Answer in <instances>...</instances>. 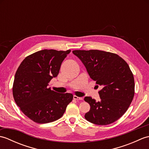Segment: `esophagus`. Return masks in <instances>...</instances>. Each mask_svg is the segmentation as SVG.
Masks as SVG:
<instances>
[{
    "instance_id": "esophagus-1",
    "label": "esophagus",
    "mask_w": 149,
    "mask_h": 149,
    "mask_svg": "<svg viewBox=\"0 0 149 149\" xmlns=\"http://www.w3.org/2000/svg\"><path fill=\"white\" fill-rule=\"evenodd\" d=\"M74 99L75 100H83V97H77L76 95H74Z\"/></svg>"
}]
</instances>
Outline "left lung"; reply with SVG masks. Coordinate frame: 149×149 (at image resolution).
<instances>
[{"instance_id":"left-lung-1","label":"left lung","mask_w":149,"mask_h":149,"mask_svg":"<svg viewBox=\"0 0 149 149\" xmlns=\"http://www.w3.org/2000/svg\"><path fill=\"white\" fill-rule=\"evenodd\" d=\"M72 52L81 60L97 86L102 87L99 91V102L91 97L84 98L90 106L85 118L99 125L115 122L127 111L134 95V76L128 64L116 54L103 50Z\"/></svg>"}]
</instances>
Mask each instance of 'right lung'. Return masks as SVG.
Masks as SVG:
<instances>
[{"label": "right lung", "instance_id": "add662e5", "mask_svg": "<svg viewBox=\"0 0 149 149\" xmlns=\"http://www.w3.org/2000/svg\"><path fill=\"white\" fill-rule=\"evenodd\" d=\"M70 50H42L27 56L16 72L13 95L25 115L38 123L58 120L72 102V93H59L47 88L58 76L63 60Z\"/></svg>", "mask_w": 149, "mask_h": 149}]
</instances>
